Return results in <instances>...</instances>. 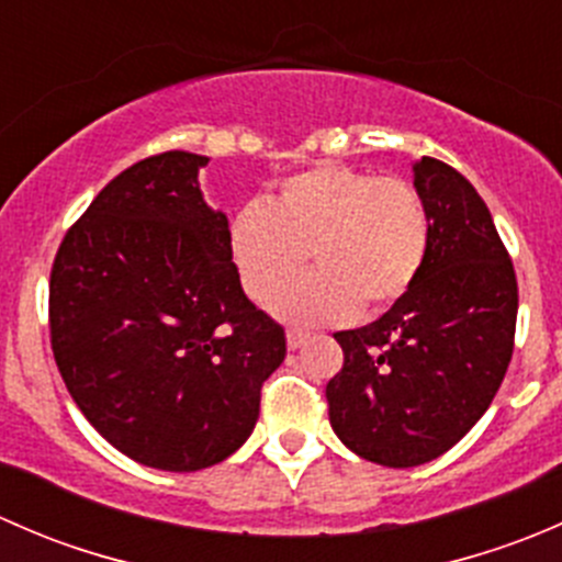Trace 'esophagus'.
I'll return each instance as SVG.
<instances>
[{
	"label": "esophagus",
	"instance_id": "esophagus-1",
	"mask_svg": "<svg viewBox=\"0 0 562 562\" xmlns=\"http://www.w3.org/2000/svg\"><path fill=\"white\" fill-rule=\"evenodd\" d=\"M310 342V334L307 331H299V328H288V348L299 350Z\"/></svg>",
	"mask_w": 562,
	"mask_h": 562
}]
</instances>
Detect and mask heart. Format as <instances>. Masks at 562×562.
<instances>
[{
    "instance_id": "obj_1",
    "label": "heart",
    "mask_w": 562,
    "mask_h": 562,
    "mask_svg": "<svg viewBox=\"0 0 562 562\" xmlns=\"http://www.w3.org/2000/svg\"><path fill=\"white\" fill-rule=\"evenodd\" d=\"M228 247L252 302H269L310 258L317 271L288 285L274 313L302 326L339 323L396 302L422 271L429 217L400 176L317 166L280 184L271 203L234 214Z\"/></svg>"
}]
</instances>
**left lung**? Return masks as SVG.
Returning a JSON list of instances; mask_svg holds the SVG:
<instances>
[{
  "mask_svg": "<svg viewBox=\"0 0 562 562\" xmlns=\"http://www.w3.org/2000/svg\"><path fill=\"white\" fill-rule=\"evenodd\" d=\"M413 187L429 247L413 285L375 323L337 331L328 422L353 454L386 468L438 459L495 400L514 353L517 274L475 187L422 157Z\"/></svg>",
  "mask_w": 562,
  "mask_h": 562,
  "instance_id": "1",
  "label": "left lung"
}]
</instances>
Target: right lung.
Listing matches in <instances>:
<instances>
[{
  "label": "right lung",
  "instance_id": "obj_1",
  "mask_svg": "<svg viewBox=\"0 0 562 562\" xmlns=\"http://www.w3.org/2000/svg\"><path fill=\"white\" fill-rule=\"evenodd\" d=\"M209 157L162 151L100 190L61 239L50 348L100 435L146 468L192 473L239 449L285 331L241 291L228 217L203 201Z\"/></svg>",
  "mask_w": 562,
  "mask_h": 562
}]
</instances>
